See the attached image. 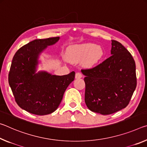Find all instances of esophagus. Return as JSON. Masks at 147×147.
Returning a JSON list of instances; mask_svg holds the SVG:
<instances>
[{
  "instance_id": "34e87169",
  "label": "esophagus",
  "mask_w": 147,
  "mask_h": 147,
  "mask_svg": "<svg viewBox=\"0 0 147 147\" xmlns=\"http://www.w3.org/2000/svg\"><path fill=\"white\" fill-rule=\"evenodd\" d=\"M83 77V74L81 73V72H78L76 74V79H80Z\"/></svg>"
}]
</instances>
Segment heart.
Listing matches in <instances>:
<instances>
[{
  "instance_id": "b5f03b06",
  "label": "heart",
  "mask_w": 147,
  "mask_h": 147,
  "mask_svg": "<svg viewBox=\"0 0 147 147\" xmlns=\"http://www.w3.org/2000/svg\"><path fill=\"white\" fill-rule=\"evenodd\" d=\"M102 55L100 48L96 47L95 45L87 44L79 45L74 47L71 50L70 58L72 61L80 62L85 60L88 65L94 63Z\"/></svg>"
}]
</instances>
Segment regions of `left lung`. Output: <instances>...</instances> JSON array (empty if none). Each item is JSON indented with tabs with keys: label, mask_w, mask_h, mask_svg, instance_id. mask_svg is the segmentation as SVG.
<instances>
[{
	"label": "left lung",
	"mask_w": 147,
	"mask_h": 147,
	"mask_svg": "<svg viewBox=\"0 0 147 147\" xmlns=\"http://www.w3.org/2000/svg\"><path fill=\"white\" fill-rule=\"evenodd\" d=\"M111 42V56L92 68L81 69L85 76L86 106L104 115L126 107L137 86L133 57L121 43Z\"/></svg>",
	"instance_id": "8db88e82"
}]
</instances>
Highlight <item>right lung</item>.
Instances as JSON below:
<instances>
[{
  "mask_svg": "<svg viewBox=\"0 0 147 147\" xmlns=\"http://www.w3.org/2000/svg\"><path fill=\"white\" fill-rule=\"evenodd\" d=\"M59 37L34 40L18 50L13 57L8 82L18 105L32 114L45 115L56 110L65 90L75 78V72L55 76L41 71L36 74L38 57Z\"/></svg>",
  "mask_w": 147,
  "mask_h": 147,
  "instance_id": "add662e5",
  "label": "right lung"
}]
</instances>
